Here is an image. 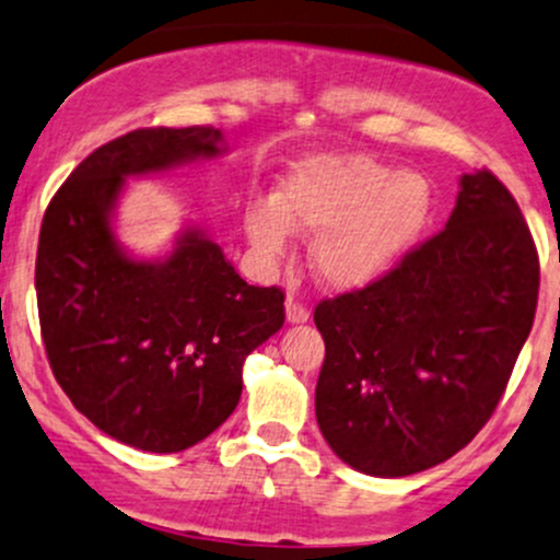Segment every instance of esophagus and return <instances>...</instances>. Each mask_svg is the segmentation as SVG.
I'll use <instances>...</instances> for the list:
<instances>
[{"mask_svg":"<svg viewBox=\"0 0 560 560\" xmlns=\"http://www.w3.org/2000/svg\"><path fill=\"white\" fill-rule=\"evenodd\" d=\"M308 318H311L308 308H305V305L300 303L294 294H290V298H287V322H290V324H305Z\"/></svg>","mask_w":560,"mask_h":560,"instance_id":"esophagus-1","label":"esophagus"}]
</instances>
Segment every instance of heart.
Here are the masks:
<instances>
[{
    "label": "heart",
    "mask_w": 560,
    "mask_h": 560,
    "mask_svg": "<svg viewBox=\"0 0 560 560\" xmlns=\"http://www.w3.org/2000/svg\"><path fill=\"white\" fill-rule=\"evenodd\" d=\"M433 188L420 172H396L361 153H318L292 167L273 201L244 214L252 247L268 260L292 231L316 233L311 268L331 290H361L398 266L425 231Z\"/></svg>",
    "instance_id": "obj_1"
}]
</instances>
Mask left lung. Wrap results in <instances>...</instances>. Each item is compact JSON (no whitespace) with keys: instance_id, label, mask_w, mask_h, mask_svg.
Wrapping results in <instances>:
<instances>
[{"instance_id":"1","label":"left lung","mask_w":560,"mask_h":560,"mask_svg":"<svg viewBox=\"0 0 560 560\" xmlns=\"http://www.w3.org/2000/svg\"><path fill=\"white\" fill-rule=\"evenodd\" d=\"M539 257L489 170L459 177L446 229L313 313L327 346L316 420L353 470L401 478L468 446L532 331Z\"/></svg>"}]
</instances>
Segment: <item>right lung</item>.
I'll return each mask as SVG.
<instances>
[{
  "mask_svg": "<svg viewBox=\"0 0 560 560\" xmlns=\"http://www.w3.org/2000/svg\"><path fill=\"white\" fill-rule=\"evenodd\" d=\"M229 151L214 127H151L101 145L47 207L36 305L55 380L95 428L170 454L205 441L242 398L244 359L284 327V292L252 287L207 231L188 225L159 260L114 231L127 177Z\"/></svg>",
  "mask_w": 560,
  "mask_h": 560,
  "instance_id": "obj_1",
  "label": "right lung"
}]
</instances>
